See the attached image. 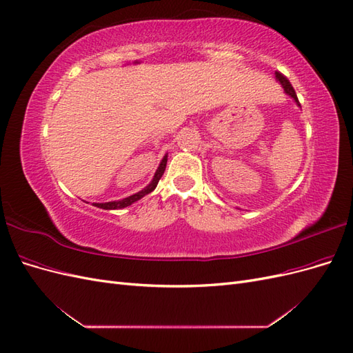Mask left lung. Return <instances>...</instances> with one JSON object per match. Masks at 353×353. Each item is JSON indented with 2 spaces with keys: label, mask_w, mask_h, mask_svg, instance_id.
<instances>
[{
  "label": "left lung",
  "mask_w": 353,
  "mask_h": 353,
  "mask_svg": "<svg viewBox=\"0 0 353 353\" xmlns=\"http://www.w3.org/2000/svg\"><path fill=\"white\" fill-rule=\"evenodd\" d=\"M275 77H276V79H279L280 82H281V85H283V88H284V91L290 95V97H293L294 99V101L301 105V103H299V100H297V95H296V91H294V88L292 87V83H290V81H288L284 74L281 73V72H275Z\"/></svg>",
  "instance_id": "8db88e82"
}]
</instances>
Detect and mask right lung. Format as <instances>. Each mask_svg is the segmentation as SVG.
<instances>
[{"mask_svg": "<svg viewBox=\"0 0 353 353\" xmlns=\"http://www.w3.org/2000/svg\"><path fill=\"white\" fill-rule=\"evenodd\" d=\"M166 162H168V156H165V157H163V160H162V162H160V165H159V168H157V170H156V174H154V178H153L152 183L148 184V185H147L144 190L138 191L137 194H132V196L126 197V199H123V200H119V201H109V203H94V206L101 208V209H108V210H109V209H122V208H126V206L132 205L134 201H137V200L143 199L145 194L152 193V191L156 188V185H157V183H159V179L162 178V175H163V172H165Z\"/></svg>", "mask_w": 353, "mask_h": 353, "instance_id": "right-lung-1", "label": "right lung"}]
</instances>
